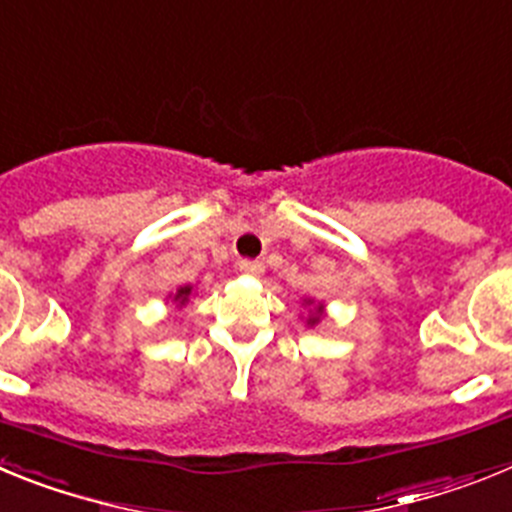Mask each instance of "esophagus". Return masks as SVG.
<instances>
[{
    "label": "esophagus",
    "instance_id": "1",
    "mask_svg": "<svg viewBox=\"0 0 512 512\" xmlns=\"http://www.w3.org/2000/svg\"><path fill=\"white\" fill-rule=\"evenodd\" d=\"M238 269H241V274H248V277H261L264 274V264L261 261H241L238 264Z\"/></svg>",
    "mask_w": 512,
    "mask_h": 512
}]
</instances>
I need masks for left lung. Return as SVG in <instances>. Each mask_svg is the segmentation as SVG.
I'll return each mask as SVG.
<instances>
[{"mask_svg":"<svg viewBox=\"0 0 512 512\" xmlns=\"http://www.w3.org/2000/svg\"><path fill=\"white\" fill-rule=\"evenodd\" d=\"M302 307L307 310V315H305L307 328H315V325H318L320 320L328 315V312H325V302H315L312 297H305V300H302Z\"/></svg>","mask_w":512,"mask_h":512,"instance_id":"obj_1","label":"left lung"}]
</instances>
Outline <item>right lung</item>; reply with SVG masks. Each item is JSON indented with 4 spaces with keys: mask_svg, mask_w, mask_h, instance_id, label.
<instances>
[{
    "mask_svg": "<svg viewBox=\"0 0 512 512\" xmlns=\"http://www.w3.org/2000/svg\"><path fill=\"white\" fill-rule=\"evenodd\" d=\"M194 292H197V289H194L192 284H184V287H179V289H176V292H171V295L166 297V300H169L171 305H174V312H176V310H182V307H187L189 297H192Z\"/></svg>",
    "mask_w": 512,
    "mask_h": 512,
    "instance_id": "1",
    "label": "right lung"
}]
</instances>
